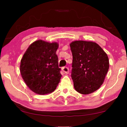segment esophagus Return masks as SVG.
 <instances>
[{
	"mask_svg": "<svg viewBox=\"0 0 127 127\" xmlns=\"http://www.w3.org/2000/svg\"><path fill=\"white\" fill-rule=\"evenodd\" d=\"M62 71H63V72L65 73V74H68L69 73V68L67 67H64L62 68Z\"/></svg>",
	"mask_w": 127,
	"mask_h": 127,
	"instance_id": "1",
	"label": "esophagus"
}]
</instances>
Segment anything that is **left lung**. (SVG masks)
<instances>
[{
    "mask_svg": "<svg viewBox=\"0 0 127 127\" xmlns=\"http://www.w3.org/2000/svg\"><path fill=\"white\" fill-rule=\"evenodd\" d=\"M73 55L72 79L74 88L90 94L100 88L109 68L107 55L95 42L76 40L70 44Z\"/></svg>",
    "mask_w": 127,
    "mask_h": 127,
    "instance_id": "8db88e82",
    "label": "left lung"
}]
</instances>
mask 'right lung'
Segmentation results:
<instances>
[{
  "instance_id": "right-lung-1",
  "label": "right lung",
  "mask_w": 127,
  "mask_h": 127,
  "mask_svg": "<svg viewBox=\"0 0 127 127\" xmlns=\"http://www.w3.org/2000/svg\"><path fill=\"white\" fill-rule=\"evenodd\" d=\"M59 44L38 40L32 43L21 60V76L29 89L45 95L54 91L61 74L56 51Z\"/></svg>"
}]
</instances>
